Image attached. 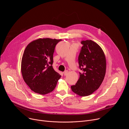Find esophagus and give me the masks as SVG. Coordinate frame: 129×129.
<instances>
[{
  "label": "esophagus",
  "mask_w": 129,
  "mask_h": 129,
  "mask_svg": "<svg viewBox=\"0 0 129 129\" xmlns=\"http://www.w3.org/2000/svg\"><path fill=\"white\" fill-rule=\"evenodd\" d=\"M63 73H64V75L65 76H66V75H67V73H68V71H67V70L63 72Z\"/></svg>",
  "instance_id": "1"
}]
</instances>
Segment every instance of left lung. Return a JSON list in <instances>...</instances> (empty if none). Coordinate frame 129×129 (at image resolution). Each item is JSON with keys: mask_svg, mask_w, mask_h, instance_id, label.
I'll return each mask as SVG.
<instances>
[{"mask_svg": "<svg viewBox=\"0 0 129 129\" xmlns=\"http://www.w3.org/2000/svg\"><path fill=\"white\" fill-rule=\"evenodd\" d=\"M83 46L78 57L80 78L75 85L71 86L76 94L90 95L102 84L106 73V60L101 47L94 41H82Z\"/></svg>", "mask_w": 129, "mask_h": 129, "instance_id": "obj_1", "label": "left lung"}]
</instances>
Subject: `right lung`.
<instances>
[{
  "label": "right lung",
  "mask_w": 129,
  "mask_h": 129,
  "mask_svg": "<svg viewBox=\"0 0 129 129\" xmlns=\"http://www.w3.org/2000/svg\"><path fill=\"white\" fill-rule=\"evenodd\" d=\"M62 40L38 39L25 48L21 61V73L30 89L40 94L51 92L61 76L52 67L55 46Z\"/></svg>",
  "instance_id": "1"
}]
</instances>
